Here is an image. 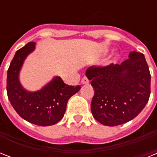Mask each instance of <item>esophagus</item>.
Instances as JSON below:
<instances>
[{
  "label": "esophagus",
  "instance_id": "esophagus-1",
  "mask_svg": "<svg viewBox=\"0 0 157 157\" xmlns=\"http://www.w3.org/2000/svg\"><path fill=\"white\" fill-rule=\"evenodd\" d=\"M89 82H90V81L86 76H84L83 78L81 79V83L82 84H89Z\"/></svg>",
  "mask_w": 157,
  "mask_h": 157
}]
</instances>
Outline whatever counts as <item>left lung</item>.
<instances>
[{
  "label": "left lung",
  "mask_w": 157,
  "mask_h": 157,
  "mask_svg": "<svg viewBox=\"0 0 157 157\" xmlns=\"http://www.w3.org/2000/svg\"><path fill=\"white\" fill-rule=\"evenodd\" d=\"M94 89L91 112L96 121L116 126L141 112L151 94V74L144 54L133 51L121 64L91 66L86 71Z\"/></svg>",
  "instance_id": "left-lung-1"
}]
</instances>
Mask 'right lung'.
I'll list each match as a JSON object with an SVG mask.
<instances>
[{"instance_id": "add662e5", "label": "right lung", "mask_w": 157, "mask_h": 157, "mask_svg": "<svg viewBox=\"0 0 157 157\" xmlns=\"http://www.w3.org/2000/svg\"><path fill=\"white\" fill-rule=\"evenodd\" d=\"M35 49L29 42L14 54L7 71V95L16 112L27 121L40 126L56 124L63 117L67 101L77 93L81 86H68L57 76L40 91L23 90L18 81V72L24 59Z\"/></svg>"}]
</instances>
